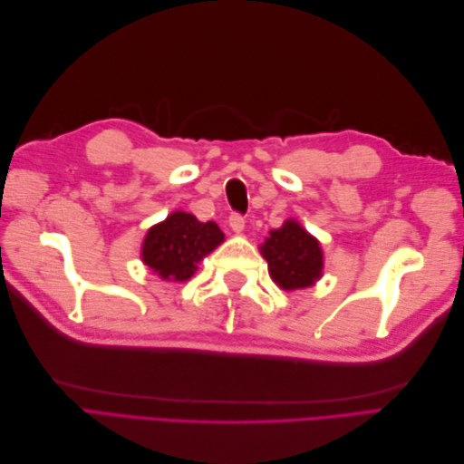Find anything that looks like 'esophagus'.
Listing matches in <instances>:
<instances>
[{"label": "esophagus", "mask_w": 464, "mask_h": 464, "mask_svg": "<svg viewBox=\"0 0 464 464\" xmlns=\"http://www.w3.org/2000/svg\"><path fill=\"white\" fill-rule=\"evenodd\" d=\"M228 224H230V228H232L236 234H240V232L246 228V218H244L242 215L232 213L230 218H228Z\"/></svg>", "instance_id": "34e87169"}]
</instances>
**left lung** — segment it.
Returning <instances> with one entry per match:
<instances>
[{
    "label": "left lung",
    "instance_id": "1",
    "mask_svg": "<svg viewBox=\"0 0 464 464\" xmlns=\"http://www.w3.org/2000/svg\"><path fill=\"white\" fill-rule=\"evenodd\" d=\"M261 254L269 263L271 278L280 288H307L321 278V246L296 220L290 218L280 228L271 230L261 246Z\"/></svg>",
    "mask_w": 464,
    "mask_h": 464
}]
</instances>
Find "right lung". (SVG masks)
<instances>
[{"label":"right lung","mask_w":464,"mask_h":464,"mask_svg":"<svg viewBox=\"0 0 464 464\" xmlns=\"http://www.w3.org/2000/svg\"><path fill=\"white\" fill-rule=\"evenodd\" d=\"M222 240L224 234L217 222H199L193 215L176 210L147 232L141 257L160 278L184 283Z\"/></svg>","instance_id":"obj_1"}]
</instances>
